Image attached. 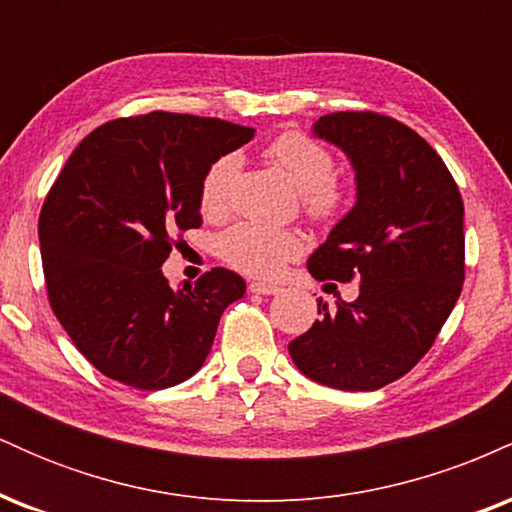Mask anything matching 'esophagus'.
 Wrapping results in <instances>:
<instances>
[{"mask_svg": "<svg viewBox=\"0 0 512 512\" xmlns=\"http://www.w3.org/2000/svg\"><path fill=\"white\" fill-rule=\"evenodd\" d=\"M248 289H250L252 293H262V296H274V293H279V291H281L279 286H274V284H264V281H252V284L248 286Z\"/></svg>", "mask_w": 512, "mask_h": 512, "instance_id": "obj_1", "label": "esophagus"}]
</instances>
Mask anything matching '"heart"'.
Listing matches in <instances>:
<instances>
[{
	"label": "heart",
	"mask_w": 512,
	"mask_h": 512,
	"mask_svg": "<svg viewBox=\"0 0 512 512\" xmlns=\"http://www.w3.org/2000/svg\"><path fill=\"white\" fill-rule=\"evenodd\" d=\"M296 190L301 204L313 219H334L344 207V190L332 178L334 158L330 151L303 132H284L264 149ZM238 156L226 154L211 163L199 187V207L209 219H221L228 211V192L238 173ZM221 257L240 272L272 279L303 252V236L296 228H272L240 221L228 228L219 243Z\"/></svg>",
	"instance_id": "obj_1"
}]
</instances>
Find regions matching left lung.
Returning <instances> with one entry per match:
<instances>
[{
	"mask_svg": "<svg viewBox=\"0 0 512 512\" xmlns=\"http://www.w3.org/2000/svg\"><path fill=\"white\" fill-rule=\"evenodd\" d=\"M315 137L342 149L356 204L308 260L317 281L358 279V298L317 303L320 320L289 344L315 383L373 392L409 373L436 342L464 281V204L443 158L378 113H332Z\"/></svg>",
	"mask_w": 512,
	"mask_h": 512,
	"instance_id": "left-lung-1",
	"label": "left lung"
}]
</instances>
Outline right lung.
<instances>
[{
    "instance_id": "add662e5",
    "label": "right lung",
    "mask_w": 512,
    "mask_h": 512,
    "mask_svg": "<svg viewBox=\"0 0 512 512\" xmlns=\"http://www.w3.org/2000/svg\"><path fill=\"white\" fill-rule=\"evenodd\" d=\"M252 137V127L156 110L105 122L69 156L40 211V255L57 320L103 375L163 390L202 368L243 276L214 267L170 289L161 267L173 233L202 226L211 163Z\"/></svg>"
}]
</instances>
